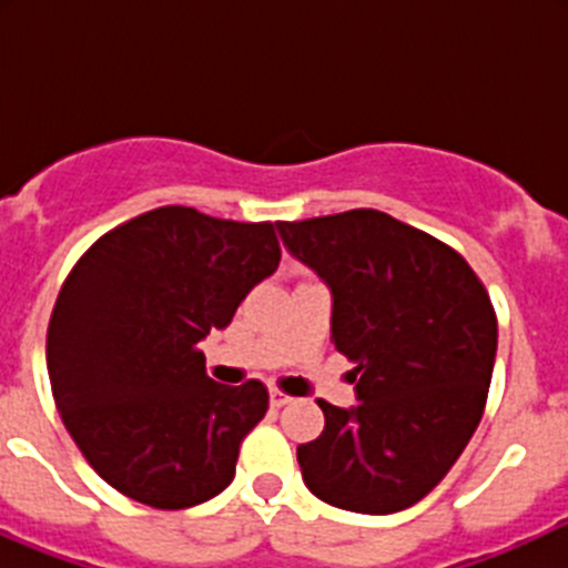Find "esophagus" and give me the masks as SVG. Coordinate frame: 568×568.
I'll use <instances>...</instances> for the list:
<instances>
[{
  "label": "esophagus",
  "mask_w": 568,
  "mask_h": 568,
  "mask_svg": "<svg viewBox=\"0 0 568 568\" xmlns=\"http://www.w3.org/2000/svg\"><path fill=\"white\" fill-rule=\"evenodd\" d=\"M268 400H272L274 409H280V406L291 404V400H294V398H291V395L283 393V390H272V393H268Z\"/></svg>",
  "instance_id": "obj_1"
}]
</instances>
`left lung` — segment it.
<instances>
[{
    "instance_id": "1",
    "label": "left lung",
    "mask_w": 568,
    "mask_h": 568,
    "mask_svg": "<svg viewBox=\"0 0 568 568\" xmlns=\"http://www.w3.org/2000/svg\"><path fill=\"white\" fill-rule=\"evenodd\" d=\"M332 291V341L354 363L357 406L318 398L324 432L296 448L318 500L357 514L415 506L478 428L497 316L469 263L385 211L277 222Z\"/></svg>"
}]
</instances>
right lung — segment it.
Segmentation results:
<instances>
[{
	"mask_svg": "<svg viewBox=\"0 0 568 568\" xmlns=\"http://www.w3.org/2000/svg\"><path fill=\"white\" fill-rule=\"evenodd\" d=\"M277 263L272 222L162 205L104 233L71 268L45 335L51 393L120 495L178 511L231 484L268 393L257 379H209L197 343L225 329Z\"/></svg>",
	"mask_w": 568,
	"mask_h": 568,
	"instance_id": "obj_1",
	"label": "right lung"
}]
</instances>
